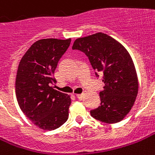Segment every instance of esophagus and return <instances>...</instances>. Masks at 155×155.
Here are the masks:
<instances>
[{"mask_svg":"<svg viewBox=\"0 0 155 155\" xmlns=\"http://www.w3.org/2000/svg\"><path fill=\"white\" fill-rule=\"evenodd\" d=\"M83 96H84V94H77L76 95V97H77L78 99H81Z\"/></svg>","mask_w":155,"mask_h":155,"instance_id":"1","label":"esophagus"}]
</instances>
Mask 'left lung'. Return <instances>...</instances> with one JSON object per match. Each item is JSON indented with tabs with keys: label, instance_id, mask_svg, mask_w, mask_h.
<instances>
[{
	"label": "left lung",
	"instance_id": "1",
	"mask_svg": "<svg viewBox=\"0 0 155 155\" xmlns=\"http://www.w3.org/2000/svg\"><path fill=\"white\" fill-rule=\"evenodd\" d=\"M72 48L83 51L94 70L103 74L105 86L99 94L101 105L90 111L91 116L106 124L123 120L132 110L139 91L137 72L128 51L102 32L77 38Z\"/></svg>",
	"mask_w": 155,
	"mask_h": 155
}]
</instances>
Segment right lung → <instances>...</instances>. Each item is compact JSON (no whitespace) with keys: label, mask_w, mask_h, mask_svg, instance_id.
<instances>
[{"label":"right lung","mask_w":155,"mask_h":155,"mask_svg":"<svg viewBox=\"0 0 155 155\" xmlns=\"http://www.w3.org/2000/svg\"><path fill=\"white\" fill-rule=\"evenodd\" d=\"M71 38L36 41L21 59L15 78V96L23 114L40 129L59 128L68 118L71 97L51 84L58 62Z\"/></svg>","instance_id":"obj_1"}]
</instances>
